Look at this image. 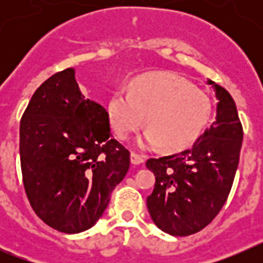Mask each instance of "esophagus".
<instances>
[{
  "label": "esophagus",
  "instance_id": "34e87169",
  "mask_svg": "<svg viewBox=\"0 0 263 263\" xmlns=\"http://www.w3.org/2000/svg\"><path fill=\"white\" fill-rule=\"evenodd\" d=\"M130 162H132V164H134V166H138V164L143 163V158L141 157V155L136 154V153H132V154H130Z\"/></svg>",
  "mask_w": 263,
  "mask_h": 263
}]
</instances>
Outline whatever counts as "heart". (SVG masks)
Here are the masks:
<instances>
[{"instance_id":"obj_1","label":"heart","mask_w":263,"mask_h":263,"mask_svg":"<svg viewBox=\"0 0 263 263\" xmlns=\"http://www.w3.org/2000/svg\"><path fill=\"white\" fill-rule=\"evenodd\" d=\"M111 129L125 139L142 126L145 147L160 145L164 152H180L197 141L211 117V101L183 76L153 72L138 76L130 90L118 89L108 104Z\"/></svg>"}]
</instances>
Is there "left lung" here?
I'll use <instances>...</instances> for the list:
<instances>
[{"label":"left lung","mask_w":263,"mask_h":263,"mask_svg":"<svg viewBox=\"0 0 263 263\" xmlns=\"http://www.w3.org/2000/svg\"><path fill=\"white\" fill-rule=\"evenodd\" d=\"M218 103L216 120L191 148L150 158L155 175L147 210L154 224L171 236L201 231L218 215L231 192L240 160L242 125L227 89L208 80Z\"/></svg>","instance_id":"obj_1"}]
</instances>
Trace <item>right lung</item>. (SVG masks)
I'll return each mask as SVG.
<instances>
[{
    "instance_id": "1",
    "label": "right lung",
    "mask_w": 263,
    "mask_h": 263,
    "mask_svg": "<svg viewBox=\"0 0 263 263\" xmlns=\"http://www.w3.org/2000/svg\"><path fill=\"white\" fill-rule=\"evenodd\" d=\"M20 155L34 212L69 234L96 224L130 166L129 150L111 138L108 111L81 93L73 68L32 95L21 118Z\"/></svg>"
}]
</instances>
